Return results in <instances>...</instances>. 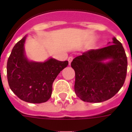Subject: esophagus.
I'll use <instances>...</instances> for the list:
<instances>
[{
    "instance_id": "1",
    "label": "esophagus",
    "mask_w": 132,
    "mask_h": 132,
    "mask_svg": "<svg viewBox=\"0 0 132 132\" xmlns=\"http://www.w3.org/2000/svg\"><path fill=\"white\" fill-rule=\"evenodd\" d=\"M72 60H73V57L72 56H70V57H69L68 59V63H69V65H70V64H71V62H72Z\"/></svg>"
}]
</instances>
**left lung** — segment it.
Returning a JSON list of instances; mask_svg holds the SVG:
<instances>
[{
  "mask_svg": "<svg viewBox=\"0 0 132 132\" xmlns=\"http://www.w3.org/2000/svg\"><path fill=\"white\" fill-rule=\"evenodd\" d=\"M112 42L106 47L84 52L71 62L75 72V92L84 101L100 103L108 100L124 84L127 56L117 38H113ZM105 59L110 61L105 63Z\"/></svg>",
  "mask_w": 132,
  "mask_h": 132,
  "instance_id": "1",
  "label": "left lung"
}]
</instances>
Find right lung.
Returning <instances> with one entry per match:
<instances>
[{
    "mask_svg": "<svg viewBox=\"0 0 132 132\" xmlns=\"http://www.w3.org/2000/svg\"><path fill=\"white\" fill-rule=\"evenodd\" d=\"M25 40L24 36L15 44L8 59V84L21 100L32 103H44L51 96L54 80L68 62L53 58L44 62H30L24 54Z\"/></svg>",
    "mask_w": 132,
    "mask_h": 132,
    "instance_id": "1",
    "label": "right lung"
}]
</instances>
